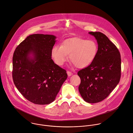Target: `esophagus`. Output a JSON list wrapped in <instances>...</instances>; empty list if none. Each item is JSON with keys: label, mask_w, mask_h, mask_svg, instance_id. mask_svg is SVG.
<instances>
[{"label": "esophagus", "mask_w": 133, "mask_h": 133, "mask_svg": "<svg viewBox=\"0 0 133 133\" xmlns=\"http://www.w3.org/2000/svg\"><path fill=\"white\" fill-rule=\"evenodd\" d=\"M67 74L68 75V76L69 77V76H71V75H72V73L71 72V71H67Z\"/></svg>", "instance_id": "1"}]
</instances>
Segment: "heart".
Returning a JSON list of instances; mask_svg holds the SVG:
<instances>
[{"instance_id":"heart-1","label":"heart","mask_w":133,"mask_h":133,"mask_svg":"<svg viewBox=\"0 0 133 133\" xmlns=\"http://www.w3.org/2000/svg\"><path fill=\"white\" fill-rule=\"evenodd\" d=\"M98 50L96 42L92 40L72 38L64 41L61 46L55 45L51 50V56L58 66H63L68 60L78 68L90 65L95 60Z\"/></svg>"}]
</instances>
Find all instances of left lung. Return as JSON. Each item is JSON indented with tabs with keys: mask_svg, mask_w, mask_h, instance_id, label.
I'll return each mask as SVG.
<instances>
[{
	"mask_svg": "<svg viewBox=\"0 0 133 133\" xmlns=\"http://www.w3.org/2000/svg\"><path fill=\"white\" fill-rule=\"evenodd\" d=\"M97 40L98 50L94 62L78 72L81 79L79 91L89 103H97L107 98L119 83L121 59L117 47L101 32H89Z\"/></svg>",
	"mask_w": 133,
	"mask_h": 133,
	"instance_id": "1",
	"label": "left lung"
}]
</instances>
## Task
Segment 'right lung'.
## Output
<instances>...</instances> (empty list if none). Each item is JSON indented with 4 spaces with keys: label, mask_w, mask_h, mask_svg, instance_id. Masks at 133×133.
<instances>
[{
    "label": "right lung",
    "mask_w": 133,
    "mask_h": 133,
    "mask_svg": "<svg viewBox=\"0 0 133 133\" xmlns=\"http://www.w3.org/2000/svg\"><path fill=\"white\" fill-rule=\"evenodd\" d=\"M55 38L51 35H31L19 43L13 54L14 83L21 94L35 104L53 102L67 78L66 70L51 57ZM31 54L33 57L29 56Z\"/></svg>",
    "instance_id": "right-lung-1"
}]
</instances>
